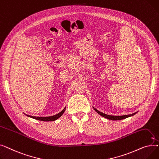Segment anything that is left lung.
Segmentation results:
<instances>
[{"label": "left lung", "mask_w": 159, "mask_h": 159, "mask_svg": "<svg viewBox=\"0 0 159 159\" xmlns=\"http://www.w3.org/2000/svg\"><path fill=\"white\" fill-rule=\"evenodd\" d=\"M94 110L99 114L101 115V116H104V117L106 118V119H110V120H122V119H126V118H128L129 117V116H131L132 115H134L135 113H133V114H131V115H122V116H113V115H106L105 113H103L101 111H99L98 110H97V109H95V107Z\"/></svg>", "instance_id": "left-lung-1"}]
</instances>
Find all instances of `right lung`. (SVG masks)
Instances as JSON below:
<instances>
[{
  "label": "right lung",
  "instance_id": "right-lung-1",
  "mask_svg": "<svg viewBox=\"0 0 159 159\" xmlns=\"http://www.w3.org/2000/svg\"><path fill=\"white\" fill-rule=\"evenodd\" d=\"M66 110V107H64V109L61 111L60 113H58V114L53 115V116H30V115H26L28 116H30L31 118L35 119L36 120H42V121H53L57 120V119H58L61 116H62V115L64 113V111Z\"/></svg>",
  "mask_w": 159,
  "mask_h": 159
}]
</instances>
